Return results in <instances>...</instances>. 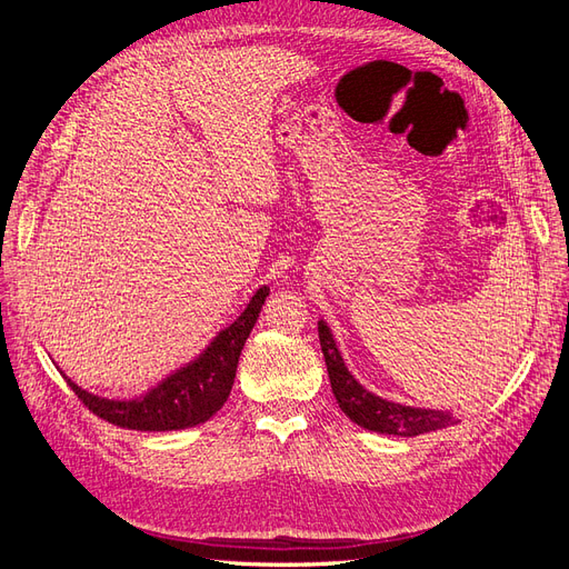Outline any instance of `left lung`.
Returning <instances> with one entry per match:
<instances>
[{
	"label": "left lung",
	"instance_id": "1",
	"mask_svg": "<svg viewBox=\"0 0 569 569\" xmlns=\"http://www.w3.org/2000/svg\"><path fill=\"white\" fill-rule=\"evenodd\" d=\"M318 335H320V347L325 356L327 375H330V382H332L335 399L339 408L347 412L356 425L380 435L418 437V435L437 432V429L460 422L456 418V412L451 410L410 408V406L385 401L380 396L370 393L353 380L347 366H343V360L337 351V343L330 335V327H327L322 320L318 322Z\"/></svg>",
	"mask_w": 569,
	"mask_h": 569
}]
</instances>
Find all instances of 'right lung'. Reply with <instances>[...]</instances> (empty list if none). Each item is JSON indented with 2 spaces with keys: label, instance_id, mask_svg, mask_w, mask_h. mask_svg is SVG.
<instances>
[{
  "label": "right lung",
  "instance_id": "right-lung-1",
  "mask_svg": "<svg viewBox=\"0 0 569 569\" xmlns=\"http://www.w3.org/2000/svg\"><path fill=\"white\" fill-rule=\"evenodd\" d=\"M268 295V287L258 289L251 297L247 311L230 327H226L194 363H189L176 375H170L166 382H161L157 389H151L147 396H140V399H99V396L88 393L71 380H68V387L76 391L80 403L90 412H94L97 418L126 429H140V432H170V429L201 425L228 401L239 353L244 349V341L251 335Z\"/></svg>",
  "mask_w": 569,
  "mask_h": 569
}]
</instances>
